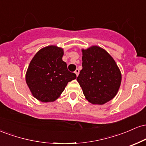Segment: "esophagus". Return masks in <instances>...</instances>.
I'll list each match as a JSON object with an SVG mask.
<instances>
[{
	"label": "esophagus",
	"instance_id": "obj_1",
	"mask_svg": "<svg viewBox=\"0 0 146 146\" xmlns=\"http://www.w3.org/2000/svg\"><path fill=\"white\" fill-rule=\"evenodd\" d=\"M79 73H80V70H79L78 68H77V69L75 71V74H76L77 76H78Z\"/></svg>",
	"mask_w": 146,
	"mask_h": 146
}]
</instances>
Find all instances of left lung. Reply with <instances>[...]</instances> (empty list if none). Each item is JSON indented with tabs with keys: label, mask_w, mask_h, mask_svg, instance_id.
<instances>
[{
	"label": "left lung",
	"mask_w": 146,
	"mask_h": 146,
	"mask_svg": "<svg viewBox=\"0 0 146 146\" xmlns=\"http://www.w3.org/2000/svg\"><path fill=\"white\" fill-rule=\"evenodd\" d=\"M82 51V69L77 80L90 103L104 104L117 94L121 71L112 56L100 46H91Z\"/></svg>",
	"instance_id": "1"
}]
</instances>
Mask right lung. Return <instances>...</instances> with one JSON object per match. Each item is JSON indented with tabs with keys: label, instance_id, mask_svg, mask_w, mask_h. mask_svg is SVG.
<instances>
[{
	"label": "right lung",
	"instance_id": "1",
	"mask_svg": "<svg viewBox=\"0 0 146 146\" xmlns=\"http://www.w3.org/2000/svg\"><path fill=\"white\" fill-rule=\"evenodd\" d=\"M63 55L62 48L50 45L39 50L30 62L25 80L31 94L39 101H56L68 82L76 78L74 73L68 71Z\"/></svg>",
	"mask_w": 146,
	"mask_h": 146
}]
</instances>
